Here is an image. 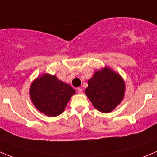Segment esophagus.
I'll use <instances>...</instances> for the list:
<instances>
[{"mask_svg":"<svg viewBox=\"0 0 157 157\" xmlns=\"http://www.w3.org/2000/svg\"><path fill=\"white\" fill-rule=\"evenodd\" d=\"M77 93H78V94H82V93H83V90H82L81 88H77Z\"/></svg>","mask_w":157,"mask_h":157,"instance_id":"1","label":"esophagus"}]
</instances>
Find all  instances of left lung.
Masks as SVG:
<instances>
[{
    "label": "left lung",
    "instance_id": "obj_1",
    "mask_svg": "<svg viewBox=\"0 0 157 157\" xmlns=\"http://www.w3.org/2000/svg\"><path fill=\"white\" fill-rule=\"evenodd\" d=\"M87 83L85 94L93 106L103 113L112 112L125 97V81L119 74L109 67L95 71Z\"/></svg>",
    "mask_w": 157,
    "mask_h": 157
}]
</instances>
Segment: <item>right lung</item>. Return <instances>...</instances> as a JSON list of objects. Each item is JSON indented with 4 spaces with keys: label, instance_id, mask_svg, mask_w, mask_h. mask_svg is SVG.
Instances as JSON below:
<instances>
[{
    "label": "right lung",
    "instance_id": "add662e5",
    "mask_svg": "<svg viewBox=\"0 0 157 157\" xmlns=\"http://www.w3.org/2000/svg\"><path fill=\"white\" fill-rule=\"evenodd\" d=\"M75 94V90L68 83L49 74H44L35 79L29 88L32 104L39 112L49 117L62 114Z\"/></svg>",
    "mask_w": 157,
    "mask_h": 157
}]
</instances>
